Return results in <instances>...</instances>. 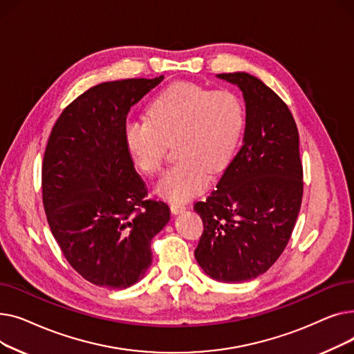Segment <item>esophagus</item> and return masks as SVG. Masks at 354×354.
I'll use <instances>...</instances> for the list:
<instances>
[{
  "label": "esophagus",
  "instance_id": "1",
  "mask_svg": "<svg viewBox=\"0 0 354 354\" xmlns=\"http://www.w3.org/2000/svg\"><path fill=\"white\" fill-rule=\"evenodd\" d=\"M171 211L174 215H178V214H182L187 211V207L182 205V203H171Z\"/></svg>",
  "mask_w": 354,
  "mask_h": 354
}]
</instances>
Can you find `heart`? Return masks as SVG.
I'll list each match as a JSON object with an SVG mask.
<instances>
[{
  "mask_svg": "<svg viewBox=\"0 0 354 354\" xmlns=\"http://www.w3.org/2000/svg\"><path fill=\"white\" fill-rule=\"evenodd\" d=\"M244 127V106L230 90L192 82L166 87L149 106V118L127 119L123 139L130 159L146 174L160 172L166 147L178 159L156 185L167 201L185 202L208 187L209 172L228 165Z\"/></svg>",
  "mask_w": 354,
  "mask_h": 354,
  "instance_id": "heart-1",
  "label": "heart"
}]
</instances>
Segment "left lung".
Here are the masks:
<instances>
[{"label":"left lung","mask_w":354,"mask_h":354,"mask_svg":"<svg viewBox=\"0 0 354 354\" xmlns=\"http://www.w3.org/2000/svg\"><path fill=\"white\" fill-rule=\"evenodd\" d=\"M245 100L243 146L216 189L194 209L203 232L195 250L201 268L221 283L264 274L287 247L303 198L299 130L290 109L248 73H222Z\"/></svg>","instance_id":"left-lung-1"}]
</instances>
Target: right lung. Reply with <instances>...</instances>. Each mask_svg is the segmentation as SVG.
<instances>
[{
  "instance_id": "obj_1",
  "label": "right lung",
  "mask_w": 354,
  "mask_h": 354,
  "mask_svg": "<svg viewBox=\"0 0 354 354\" xmlns=\"http://www.w3.org/2000/svg\"><path fill=\"white\" fill-rule=\"evenodd\" d=\"M163 80L126 79L88 88L53 126L43 159V203L53 236L88 283L122 290L152 264L151 241L169 207L146 199L123 139L130 107Z\"/></svg>"
}]
</instances>
